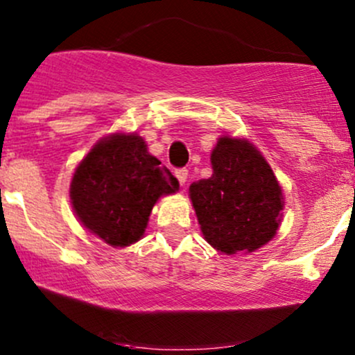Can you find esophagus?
<instances>
[{
	"label": "esophagus",
	"instance_id": "1",
	"mask_svg": "<svg viewBox=\"0 0 355 355\" xmlns=\"http://www.w3.org/2000/svg\"><path fill=\"white\" fill-rule=\"evenodd\" d=\"M175 175H177L178 182H180V185L183 187L187 183V178H189V170L187 168H178L175 170Z\"/></svg>",
	"mask_w": 355,
	"mask_h": 355
}]
</instances>
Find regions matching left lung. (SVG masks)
Wrapping results in <instances>:
<instances>
[{
    "label": "left lung",
    "instance_id": "8db88e82",
    "mask_svg": "<svg viewBox=\"0 0 355 355\" xmlns=\"http://www.w3.org/2000/svg\"><path fill=\"white\" fill-rule=\"evenodd\" d=\"M210 178L189 189L202 235L223 255L259 250L275 237L284 211L282 187L247 138L222 135L210 153Z\"/></svg>",
    "mask_w": 355,
    "mask_h": 355
}]
</instances>
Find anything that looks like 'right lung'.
I'll list each match as a JSON object with an SVG mask.
<instances>
[{
	"instance_id": "add662e5",
	"label": "right lung",
	"mask_w": 355,
	"mask_h": 355,
	"mask_svg": "<svg viewBox=\"0 0 355 355\" xmlns=\"http://www.w3.org/2000/svg\"><path fill=\"white\" fill-rule=\"evenodd\" d=\"M160 164L138 133L101 138L71 177L70 200L78 222L112 247L138 242L155 203L180 187Z\"/></svg>"
}]
</instances>
